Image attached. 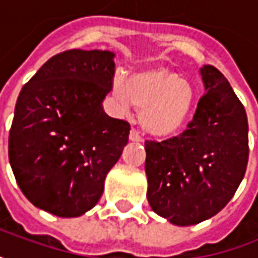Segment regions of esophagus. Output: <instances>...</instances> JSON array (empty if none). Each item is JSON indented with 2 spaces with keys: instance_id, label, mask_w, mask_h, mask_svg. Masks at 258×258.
<instances>
[{
  "instance_id": "34e87169",
  "label": "esophagus",
  "mask_w": 258,
  "mask_h": 258,
  "mask_svg": "<svg viewBox=\"0 0 258 258\" xmlns=\"http://www.w3.org/2000/svg\"><path fill=\"white\" fill-rule=\"evenodd\" d=\"M129 139L134 141V142H141L142 141V136L139 135V132L136 131L135 127H132L131 129V134H129Z\"/></svg>"
}]
</instances>
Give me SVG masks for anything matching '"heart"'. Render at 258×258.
<instances>
[{
  "mask_svg": "<svg viewBox=\"0 0 258 258\" xmlns=\"http://www.w3.org/2000/svg\"><path fill=\"white\" fill-rule=\"evenodd\" d=\"M113 94L122 107L129 104L141 110L142 127L154 136L168 138L178 134L190 117L195 88L178 74L167 70H147L116 80Z\"/></svg>",
  "mask_w": 258,
  "mask_h": 258,
  "instance_id": "heart-1",
  "label": "heart"
}]
</instances>
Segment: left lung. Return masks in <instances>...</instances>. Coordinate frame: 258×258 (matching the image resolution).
Wrapping results in <instances>:
<instances>
[{
  "instance_id": "8db88e82",
  "label": "left lung",
  "mask_w": 258,
  "mask_h": 258,
  "mask_svg": "<svg viewBox=\"0 0 258 258\" xmlns=\"http://www.w3.org/2000/svg\"><path fill=\"white\" fill-rule=\"evenodd\" d=\"M206 94L180 135L145 141V173L152 211L180 226L222 211L235 195L248 162L247 113L225 77L200 70Z\"/></svg>"
}]
</instances>
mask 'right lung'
Masks as SVG:
<instances>
[{
    "label": "right lung",
    "instance_id": "1",
    "mask_svg": "<svg viewBox=\"0 0 258 258\" xmlns=\"http://www.w3.org/2000/svg\"><path fill=\"white\" fill-rule=\"evenodd\" d=\"M114 53L71 49L49 59L20 91L8 157L23 195L46 212L75 218L96 206L131 124L109 117Z\"/></svg>",
    "mask_w": 258,
    "mask_h": 258
}]
</instances>
